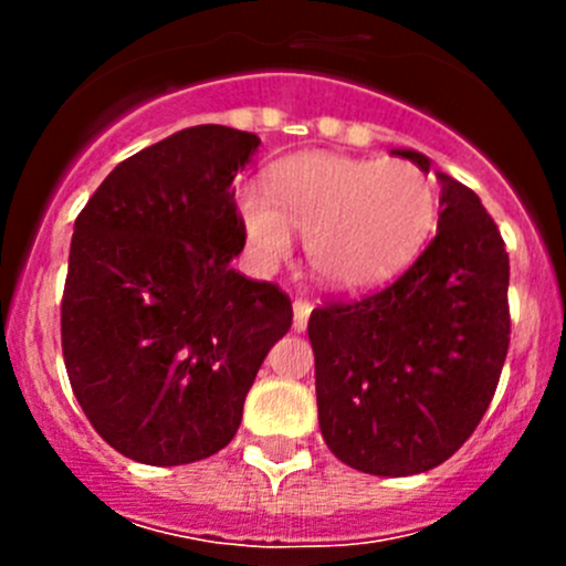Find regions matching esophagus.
Segmentation results:
<instances>
[{
	"label": "esophagus",
	"instance_id": "obj_1",
	"mask_svg": "<svg viewBox=\"0 0 566 566\" xmlns=\"http://www.w3.org/2000/svg\"><path fill=\"white\" fill-rule=\"evenodd\" d=\"M310 315H312V304L310 301H295L293 304V328L295 331H304L306 323H310Z\"/></svg>",
	"mask_w": 566,
	"mask_h": 566
}]
</instances>
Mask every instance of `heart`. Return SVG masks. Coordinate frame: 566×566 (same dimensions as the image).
Here are the masks:
<instances>
[{"label": "heart", "mask_w": 566, "mask_h": 566, "mask_svg": "<svg viewBox=\"0 0 566 566\" xmlns=\"http://www.w3.org/2000/svg\"><path fill=\"white\" fill-rule=\"evenodd\" d=\"M238 216L265 265L287 260L298 232L319 282L364 290L397 276L424 249L438 197L413 164L301 153L268 172V197L243 188Z\"/></svg>", "instance_id": "1"}]
</instances>
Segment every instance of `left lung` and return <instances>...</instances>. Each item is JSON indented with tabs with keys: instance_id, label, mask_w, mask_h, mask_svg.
I'll return each instance as SVG.
<instances>
[{
	"instance_id": "left-lung-1",
	"label": "left lung",
	"mask_w": 566,
	"mask_h": 566,
	"mask_svg": "<svg viewBox=\"0 0 566 566\" xmlns=\"http://www.w3.org/2000/svg\"><path fill=\"white\" fill-rule=\"evenodd\" d=\"M430 172V158L394 150ZM438 232L389 287L310 317L319 432L345 465L413 476L482 421L510 350V254L484 205L438 172Z\"/></svg>"
}]
</instances>
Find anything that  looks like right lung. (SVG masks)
<instances>
[{"label": "right lung", "instance_id": "obj_1", "mask_svg": "<svg viewBox=\"0 0 566 566\" xmlns=\"http://www.w3.org/2000/svg\"><path fill=\"white\" fill-rule=\"evenodd\" d=\"M260 139L193 125L108 172L78 213L62 295L73 394L112 449L186 465L224 449L290 298L230 265L247 243L232 180Z\"/></svg>", "mask_w": 566, "mask_h": 566}]
</instances>
